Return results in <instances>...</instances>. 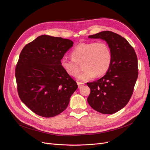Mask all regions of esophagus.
Instances as JSON below:
<instances>
[{
  "mask_svg": "<svg viewBox=\"0 0 150 150\" xmlns=\"http://www.w3.org/2000/svg\"><path fill=\"white\" fill-rule=\"evenodd\" d=\"M77 84H78V88H81L82 87V86H83V83H81V82H77Z\"/></svg>",
  "mask_w": 150,
  "mask_h": 150,
  "instance_id": "esophagus-1",
  "label": "esophagus"
}]
</instances>
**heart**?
<instances>
[{
  "label": "heart",
  "instance_id": "heart-1",
  "mask_svg": "<svg viewBox=\"0 0 150 150\" xmlns=\"http://www.w3.org/2000/svg\"><path fill=\"white\" fill-rule=\"evenodd\" d=\"M72 59L62 58L61 66L70 76H75L79 72L77 64L83 62L84 72L78 76L82 81L92 80L96 75H105L111 65V51L108 45L103 42H81L78 44L71 53Z\"/></svg>",
  "mask_w": 150,
  "mask_h": 150
}]
</instances>
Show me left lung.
Wrapping results in <instances>:
<instances>
[{
    "label": "left lung",
    "instance_id": "left-lung-1",
    "mask_svg": "<svg viewBox=\"0 0 150 150\" xmlns=\"http://www.w3.org/2000/svg\"><path fill=\"white\" fill-rule=\"evenodd\" d=\"M88 38L105 41L112 59L103 77L87 83L91 89L88 102L100 113L114 114L127 105L131 97L138 77L136 53L127 39L112 31H101Z\"/></svg>",
    "mask_w": 150,
    "mask_h": 150
}]
</instances>
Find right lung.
<instances>
[{"label":"right lung","instance_id":"add662e5","mask_svg":"<svg viewBox=\"0 0 150 150\" xmlns=\"http://www.w3.org/2000/svg\"><path fill=\"white\" fill-rule=\"evenodd\" d=\"M72 41L43 35L23 47L16 67L21 101L33 112L54 117L68 106L78 85L61 66Z\"/></svg>","mask_w":150,"mask_h":150}]
</instances>
